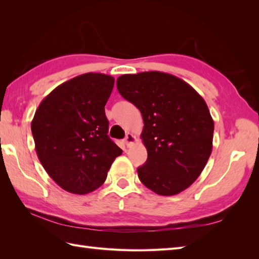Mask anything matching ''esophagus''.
<instances>
[{
	"mask_svg": "<svg viewBox=\"0 0 259 259\" xmlns=\"http://www.w3.org/2000/svg\"><path fill=\"white\" fill-rule=\"evenodd\" d=\"M136 141V137L133 135V134H126L125 138H124V144L126 145V147H129L134 144V142Z\"/></svg>",
	"mask_w": 259,
	"mask_h": 259,
	"instance_id": "1",
	"label": "esophagus"
}]
</instances>
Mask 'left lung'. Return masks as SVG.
<instances>
[{"mask_svg": "<svg viewBox=\"0 0 259 259\" xmlns=\"http://www.w3.org/2000/svg\"><path fill=\"white\" fill-rule=\"evenodd\" d=\"M117 89L144 119L148 158L137 169L141 183L161 196L188 188L212 150L213 120L205 100L184 80L159 71L121 75Z\"/></svg>", "mask_w": 259, "mask_h": 259, "instance_id": "8db88e82", "label": "left lung"}]
</instances>
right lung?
Instances as JSON below:
<instances>
[{
  "mask_svg": "<svg viewBox=\"0 0 259 259\" xmlns=\"http://www.w3.org/2000/svg\"><path fill=\"white\" fill-rule=\"evenodd\" d=\"M113 76L84 73L43 99L31 122L36 155L48 175L71 194L99 188L122 150L109 138L104 106Z\"/></svg>",
  "mask_w": 259,
  "mask_h": 259,
  "instance_id": "1",
  "label": "right lung"
}]
</instances>
